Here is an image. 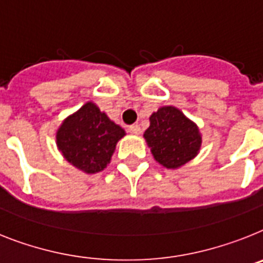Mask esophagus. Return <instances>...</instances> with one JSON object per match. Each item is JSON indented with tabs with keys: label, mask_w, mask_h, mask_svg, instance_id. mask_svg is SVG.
<instances>
[{
	"label": "esophagus",
	"mask_w": 263,
	"mask_h": 263,
	"mask_svg": "<svg viewBox=\"0 0 263 263\" xmlns=\"http://www.w3.org/2000/svg\"><path fill=\"white\" fill-rule=\"evenodd\" d=\"M128 129H129V132H131V134H135V135H139V134L142 132V129H140V127H139L138 124L129 125V128H128Z\"/></svg>",
	"instance_id": "obj_1"
}]
</instances>
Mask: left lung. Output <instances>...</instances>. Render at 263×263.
I'll list each match as a JSON object with an SVG mask.
<instances>
[{
    "label": "left lung",
    "mask_w": 263,
    "mask_h": 263,
    "mask_svg": "<svg viewBox=\"0 0 263 263\" xmlns=\"http://www.w3.org/2000/svg\"><path fill=\"white\" fill-rule=\"evenodd\" d=\"M144 139L152 155L165 168L186 164L200 148L199 129L175 107H162L149 118Z\"/></svg>",
    "instance_id": "8db88e82"
}]
</instances>
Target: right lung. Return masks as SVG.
I'll use <instances>...</instances> for the list:
<instances>
[{"label":"right lung","mask_w":263,"mask_h":263,"mask_svg":"<svg viewBox=\"0 0 263 263\" xmlns=\"http://www.w3.org/2000/svg\"><path fill=\"white\" fill-rule=\"evenodd\" d=\"M124 129L100 112L93 103H87L64 120L57 131V145L64 158L76 168L95 174L107 167L116 143Z\"/></svg>","instance_id":"obj_1"}]
</instances>
